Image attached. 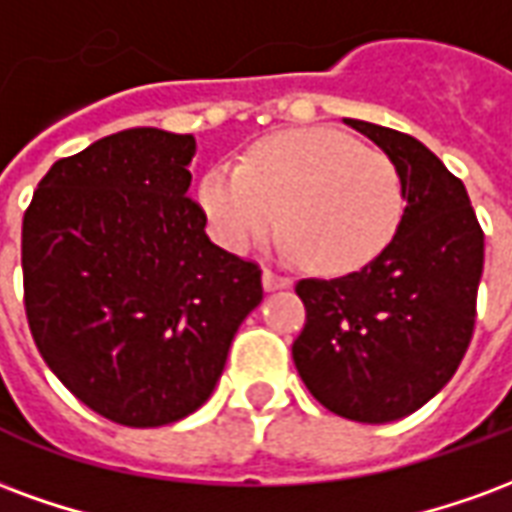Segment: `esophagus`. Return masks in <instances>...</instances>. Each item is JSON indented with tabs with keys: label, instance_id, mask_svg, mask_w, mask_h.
Here are the masks:
<instances>
[{
	"label": "esophagus",
	"instance_id": "esophagus-1",
	"mask_svg": "<svg viewBox=\"0 0 512 512\" xmlns=\"http://www.w3.org/2000/svg\"><path fill=\"white\" fill-rule=\"evenodd\" d=\"M263 288L266 290L290 288V277H285V274H277V271H271V268H263Z\"/></svg>",
	"mask_w": 512,
	"mask_h": 512
}]
</instances>
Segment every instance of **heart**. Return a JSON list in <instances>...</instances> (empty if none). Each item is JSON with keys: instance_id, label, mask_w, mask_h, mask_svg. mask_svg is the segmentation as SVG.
Wrapping results in <instances>:
<instances>
[{"instance_id": "obj_1", "label": "heart", "mask_w": 512, "mask_h": 512, "mask_svg": "<svg viewBox=\"0 0 512 512\" xmlns=\"http://www.w3.org/2000/svg\"><path fill=\"white\" fill-rule=\"evenodd\" d=\"M200 205L230 252H246L279 222L288 255L340 277L384 255L406 200L400 172L381 150L334 128H296L255 142L241 167L208 169Z\"/></svg>"}]
</instances>
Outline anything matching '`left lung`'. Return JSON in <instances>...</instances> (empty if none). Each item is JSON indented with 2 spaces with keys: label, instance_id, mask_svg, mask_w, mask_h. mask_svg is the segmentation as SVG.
I'll return each instance as SVG.
<instances>
[{
  "label": "left lung",
  "instance_id": "obj_1",
  "mask_svg": "<svg viewBox=\"0 0 512 512\" xmlns=\"http://www.w3.org/2000/svg\"><path fill=\"white\" fill-rule=\"evenodd\" d=\"M345 123L400 172L403 222L370 266L296 285L307 323L293 362L321 406L381 425L425 406L455 376L474 332L485 244L466 186L419 139Z\"/></svg>",
  "mask_w": 512,
  "mask_h": 512
}]
</instances>
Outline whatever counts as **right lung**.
<instances>
[{
	"instance_id": "obj_1",
	"label": "right lung",
	"mask_w": 512,
	"mask_h": 512,
	"mask_svg": "<svg viewBox=\"0 0 512 512\" xmlns=\"http://www.w3.org/2000/svg\"><path fill=\"white\" fill-rule=\"evenodd\" d=\"M191 134L128 128L60 158L21 227L29 332L95 414L158 428L211 397L263 301L257 263L205 235Z\"/></svg>"
}]
</instances>
